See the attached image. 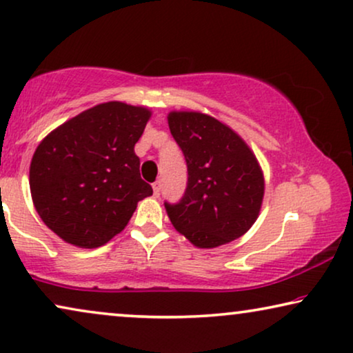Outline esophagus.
I'll return each mask as SVG.
<instances>
[{
	"instance_id": "34e87169",
	"label": "esophagus",
	"mask_w": 353,
	"mask_h": 353,
	"mask_svg": "<svg viewBox=\"0 0 353 353\" xmlns=\"http://www.w3.org/2000/svg\"><path fill=\"white\" fill-rule=\"evenodd\" d=\"M152 190H154V196H156V197L161 196V190H162L161 181H156V183H154V185H152Z\"/></svg>"
}]
</instances>
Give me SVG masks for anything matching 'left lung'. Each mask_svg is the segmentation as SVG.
<instances>
[{
	"label": "left lung",
	"mask_w": 353,
	"mask_h": 353,
	"mask_svg": "<svg viewBox=\"0 0 353 353\" xmlns=\"http://www.w3.org/2000/svg\"><path fill=\"white\" fill-rule=\"evenodd\" d=\"M168 128L185 154L188 188L165 204L172 225L192 245L214 249L248 233L265 194L262 167L248 143L219 119L199 110H172Z\"/></svg>",
	"instance_id": "left-lung-1"
}]
</instances>
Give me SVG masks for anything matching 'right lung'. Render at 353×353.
<instances>
[{"mask_svg": "<svg viewBox=\"0 0 353 353\" xmlns=\"http://www.w3.org/2000/svg\"><path fill=\"white\" fill-rule=\"evenodd\" d=\"M151 109L108 101L48 133L30 162L32 201L62 241L94 249L123 231L139 201L152 194L141 180L134 144Z\"/></svg>", "mask_w": 353, "mask_h": 353, "instance_id": "add662e5", "label": "right lung"}]
</instances>
